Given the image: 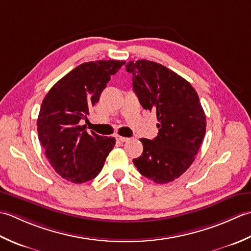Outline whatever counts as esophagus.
<instances>
[{"label":"esophagus","mask_w":251,"mask_h":251,"mask_svg":"<svg viewBox=\"0 0 251 251\" xmlns=\"http://www.w3.org/2000/svg\"><path fill=\"white\" fill-rule=\"evenodd\" d=\"M117 140H118L119 142L121 143H125V142H127L130 139L129 137H124V136H117Z\"/></svg>","instance_id":"1"}]
</instances>
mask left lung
<instances>
[{"label":"left lung","mask_w":251,"mask_h":251,"mask_svg":"<svg viewBox=\"0 0 251 251\" xmlns=\"http://www.w3.org/2000/svg\"><path fill=\"white\" fill-rule=\"evenodd\" d=\"M126 69L142 107L158 119V135L140 140L143 154L133 159L134 166L155 183L175 181L195 160L206 133L199 97L188 81L155 61H129Z\"/></svg>","instance_id":"1"}]
</instances>
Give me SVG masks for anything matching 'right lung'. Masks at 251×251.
Returning <instances> with one entry per match:
<instances>
[{
    "label": "right lung",
    "instance_id": "1",
    "mask_svg": "<svg viewBox=\"0 0 251 251\" xmlns=\"http://www.w3.org/2000/svg\"><path fill=\"white\" fill-rule=\"evenodd\" d=\"M126 61L97 60L79 65L57 81L45 95L37 126L41 145L50 166L73 183H85L99 176L115 137L88 133L85 125L101 92Z\"/></svg>",
    "mask_w": 251,
    "mask_h": 251
}]
</instances>
